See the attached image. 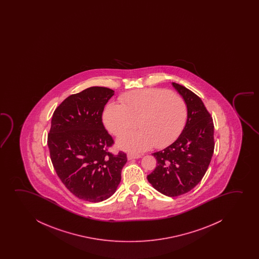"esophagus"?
<instances>
[{
  "mask_svg": "<svg viewBox=\"0 0 259 259\" xmlns=\"http://www.w3.org/2000/svg\"><path fill=\"white\" fill-rule=\"evenodd\" d=\"M142 156L140 154H135V153H128L127 158L129 160L137 159V158H141Z\"/></svg>",
  "mask_w": 259,
  "mask_h": 259,
  "instance_id": "obj_1",
  "label": "esophagus"
}]
</instances>
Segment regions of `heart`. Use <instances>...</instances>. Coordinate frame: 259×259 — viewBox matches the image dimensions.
Here are the masks:
<instances>
[{"label": "heart", "instance_id": "heart-1", "mask_svg": "<svg viewBox=\"0 0 259 259\" xmlns=\"http://www.w3.org/2000/svg\"><path fill=\"white\" fill-rule=\"evenodd\" d=\"M121 105L110 103L103 110V124L110 134L121 137L136 125L140 130L118 141L120 148L141 152L174 142L184 127L188 109L184 99L165 89H146L126 93Z\"/></svg>", "mask_w": 259, "mask_h": 259}]
</instances>
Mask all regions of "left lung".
<instances>
[{"label":"left lung","instance_id":"1","mask_svg":"<svg viewBox=\"0 0 259 259\" xmlns=\"http://www.w3.org/2000/svg\"><path fill=\"white\" fill-rule=\"evenodd\" d=\"M172 85L187 104V123L172 144L153 153L157 164L147 177L153 188L170 197L184 195L202 181L215 146L212 117L201 98L183 85Z\"/></svg>","mask_w":259,"mask_h":259}]
</instances>
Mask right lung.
<instances>
[{
    "instance_id": "obj_1",
    "label": "right lung",
    "mask_w": 259,
    "mask_h": 259,
    "mask_svg": "<svg viewBox=\"0 0 259 259\" xmlns=\"http://www.w3.org/2000/svg\"><path fill=\"white\" fill-rule=\"evenodd\" d=\"M112 89L91 87L68 96L53 113L48 135L57 176L71 194L98 202L113 195L121 181L126 154L109 151L114 140L103 123Z\"/></svg>"
}]
</instances>
